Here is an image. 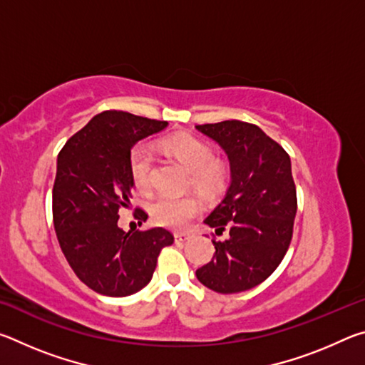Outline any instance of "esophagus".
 I'll use <instances>...</instances> for the list:
<instances>
[{"label":"esophagus","instance_id":"esophagus-1","mask_svg":"<svg viewBox=\"0 0 365 365\" xmlns=\"http://www.w3.org/2000/svg\"><path fill=\"white\" fill-rule=\"evenodd\" d=\"M174 237H175V242H187V240L193 237V233L191 232H175Z\"/></svg>","mask_w":365,"mask_h":365}]
</instances>
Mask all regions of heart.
<instances>
[{
	"mask_svg": "<svg viewBox=\"0 0 365 365\" xmlns=\"http://www.w3.org/2000/svg\"><path fill=\"white\" fill-rule=\"evenodd\" d=\"M163 150L191 172L190 183L205 197L217 196L228 182V165L215 159L214 148L193 135H175L163 141ZM130 174L135 187L143 193L153 188L154 154L145 145L135 146L130 151ZM201 205L195 196L160 195L151 202V217L156 224L169 228H182L200 212Z\"/></svg>",
	"mask_w": 365,
	"mask_h": 365,
	"instance_id": "1",
	"label": "heart"
}]
</instances>
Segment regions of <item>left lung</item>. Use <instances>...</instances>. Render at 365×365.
<instances>
[{
  "mask_svg": "<svg viewBox=\"0 0 365 365\" xmlns=\"http://www.w3.org/2000/svg\"><path fill=\"white\" fill-rule=\"evenodd\" d=\"M222 146L232 183L205 224L228 238L215 242L212 261L196 270L202 285L222 294L257 287L274 274L293 237L298 200L288 153L255 123L224 120L196 125Z\"/></svg>",
  "mask_w": 365,
  "mask_h": 365,
  "instance_id": "left-lung-1",
  "label": "left lung"
}]
</instances>
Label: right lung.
<instances>
[{"label":"right lung","instance_id":"obj_1","mask_svg":"<svg viewBox=\"0 0 365 365\" xmlns=\"http://www.w3.org/2000/svg\"><path fill=\"white\" fill-rule=\"evenodd\" d=\"M168 127L165 120L104 110L67 140L58 156L53 222L61 250L76 275L93 292L122 298L151 282L164 246L165 228L123 232L119 211L130 206L132 146ZM135 219L146 220L143 209Z\"/></svg>","mask_w":365,"mask_h":365}]
</instances>
